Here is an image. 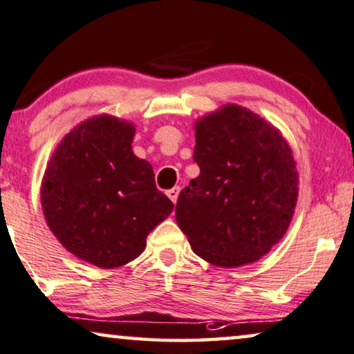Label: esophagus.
<instances>
[{"label": "esophagus", "mask_w": 354, "mask_h": 354, "mask_svg": "<svg viewBox=\"0 0 354 354\" xmlns=\"http://www.w3.org/2000/svg\"><path fill=\"white\" fill-rule=\"evenodd\" d=\"M167 195H168V198H170L173 203H176V200H178V195H179V187L176 186V187L170 189V191H167Z\"/></svg>", "instance_id": "obj_1"}]
</instances>
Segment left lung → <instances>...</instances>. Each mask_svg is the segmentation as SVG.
<instances>
[{
	"label": "left lung",
	"mask_w": 354,
	"mask_h": 354,
	"mask_svg": "<svg viewBox=\"0 0 354 354\" xmlns=\"http://www.w3.org/2000/svg\"><path fill=\"white\" fill-rule=\"evenodd\" d=\"M194 162L200 175L179 192L176 223L195 254L227 268L266 256L286 234L299 194L279 130L225 104L195 122Z\"/></svg>",
	"instance_id": "1"
}]
</instances>
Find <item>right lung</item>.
<instances>
[{"instance_id": "add662e5", "label": "right lung", "mask_w": 354, "mask_h": 354, "mask_svg": "<svg viewBox=\"0 0 354 354\" xmlns=\"http://www.w3.org/2000/svg\"><path fill=\"white\" fill-rule=\"evenodd\" d=\"M135 127L102 114L57 146L41 184L52 234L71 254L102 268L125 266L175 205L156 187L151 163L131 151Z\"/></svg>"}]
</instances>
